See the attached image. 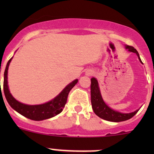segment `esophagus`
<instances>
[{
    "label": "esophagus",
    "mask_w": 154,
    "mask_h": 154,
    "mask_svg": "<svg viewBox=\"0 0 154 154\" xmlns=\"http://www.w3.org/2000/svg\"><path fill=\"white\" fill-rule=\"evenodd\" d=\"M94 74V71H92V70H88V71H86V74L87 75H92V74Z\"/></svg>",
    "instance_id": "esophagus-1"
}]
</instances>
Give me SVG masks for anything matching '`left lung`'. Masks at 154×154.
I'll use <instances>...</instances> for the list:
<instances>
[{
	"label": "left lung",
	"mask_w": 154,
	"mask_h": 154,
	"mask_svg": "<svg viewBox=\"0 0 154 154\" xmlns=\"http://www.w3.org/2000/svg\"><path fill=\"white\" fill-rule=\"evenodd\" d=\"M125 48L130 52L136 54V55L139 57V61L142 63L139 53L132 46L125 45ZM91 102L94 112L100 119L109 121V122H120L127 121L133 117L139 111V109H137L130 113H122L120 112L116 111L107 106L105 102L103 101V97L100 94L98 82H97V79L94 77H92L91 79Z\"/></svg>",
	"instance_id": "1"
}]
</instances>
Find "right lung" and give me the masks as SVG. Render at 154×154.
<instances>
[{
    "label": "right lung",
    "instance_id": "add662e5",
    "mask_svg": "<svg viewBox=\"0 0 154 154\" xmlns=\"http://www.w3.org/2000/svg\"><path fill=\"white\" fill-rule=\"evenodd\" d=\"M12 57L7 63L4 71V91L5 94V97L10 106L18 112L19 114L27 119L34 121H42L45 119H51L57 115L60 114L63 111L65 107L66 102H67L68 95L69 91L78 82V80L76 79L71 83L65 87L64 89L58 94L53 100H50L43 104L38 105H27L18 101L16 99L14 98L13 96L11 94L8 86V81H7V73L10 63L12 60Z\"/></svg>",
    "mask_w": 154,
    "mask_h": 154
}]
</instances>
